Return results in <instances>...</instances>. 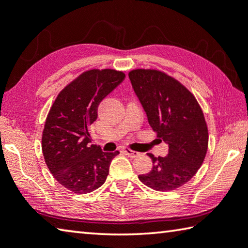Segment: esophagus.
<instances>
[{
  "mask_svg": "<svg viewBox=\"0 0 248 248\" xmlns=\"http://www.w3.org/2000/svg\"><path fill=\"white\" fill-rule=\"evenodd\" d=\"M124 152L127 155L131 156V158H136V156L139 155V152L133 151V150H131L130 148H124Z\"/></svg>",
  "mask_w": 248,
  "mask_h": 248,
  "instance_id": "obj_1",
  "label": "esophagus"
}]
</instances>
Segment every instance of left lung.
<instances>
[{"label": "left lung", "mask_w": 248, "mask_h": 248, "mask_svg": "<svg viewBox=\"0 0 248 248\" xmlns=\"http://www.w3.org/2000/svg\"><path fill=\"white\" fill-rule=\"evenodd\" d=\"M132 87L158 138L169 143V155L150 156L153 168L138 178L160 192L176 190L201 168L209 147V130L201 106L186 86L158 69L129 72Z\"/></svg>", "instance_id": "1"}]
</instances>
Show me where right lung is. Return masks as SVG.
I'll return each mask as SVG.
<instances>
[{
  "label": "right lung",
  "mask_w": 248,
  "mask_h": 248,
  "mask_svg": "<svg viewBox=\"0 0 248 248\" xmlns=\"http://www.w3.org/2000/svg\"><path fill=\"white\" fill-rule=\"evenodd\" d=\"M124 78L121 70H86L61 90L49 109L42 136L43 155L55 180L74 193H90L103 186L110 162L119 155L92 144L88 129L97 119L100 101Z\"/></svg>",
  "instance_id": "1"
}]
</instances>
